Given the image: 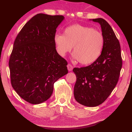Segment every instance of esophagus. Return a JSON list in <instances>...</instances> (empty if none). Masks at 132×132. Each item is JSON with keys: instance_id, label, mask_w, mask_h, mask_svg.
Here are the masks:
<instances>
[{"instance_id": "esophagus-1", "label": "esophagus", "mask_w": 132, "mask_h": 132, "mask_svg": "<svg viewBox=\"0 0 132 132\" xmlns=\"http://www.w3.org/2000/svg\"><path fill=\"white\" fill-rule=\"evenodd\" d=\"M67 68H68V71H71L72 70H73V65H71L70 64H68L67 65Z\"/></svg>"}]
</instances>
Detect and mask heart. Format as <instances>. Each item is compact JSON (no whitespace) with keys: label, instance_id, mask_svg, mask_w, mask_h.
Here are the masks:
<instances>
[{"label":"heart","instance_id":"b5f03b06","mask_svg":"<svg viewBox=\"0 0 132 132\" xmlns=\"http://www.w3.org/2000/svg\"><path fill=\"white\" fill-rule=\"evenodd\" d=\"M104 41L102 32L79 24L65 28L64 35L57 34L54 37V42L61 55H65L74 46V59L82 65L93 64L99 58L103 50Z\"/></svg>","mask_w":132,"mask_h":132}]
</instances>
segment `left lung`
Returning a JSON list of instances; mask_svg holds the SVG:
<instances>
[{
    "label": "left lung",
    "mask_w": 132,
    "mask_h": 132,
    "mask_svg": "<svg viewBox=\"0 0 132 132\" xmlns=\"http://www.w3.org/2000/svg\"><path fill=\"white\" fill-rule=\"evenodd\" d=\"M93 21L100 24L105 41L103 50L90 65L73 70L76 76L75 98L88 107L100 105L108 98L118 83L122 64L120 42L111 26L102 18Z\"/></svg>",
    "instance_id": "1"
}]
</instances>
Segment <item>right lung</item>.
<instances>
[{
    "mask_svg": "<svg viewBox=\"0 0 132 132\" xmlns=\"http://www.w3.org/2000/svg\"><path fill=\"white\" fill-rule=\"evenodd\" d=\"M64 17L38 14L23 27L14 41L9 61L11 83L19 96L33 104L51 96L53 84L68 73V63L54 42Z\"/></svg>",
    "mask_w": 132,
    "mask_h": 132,
    "instance_id": "obj_1",
    "label": "right lung"
}]
</instances>
